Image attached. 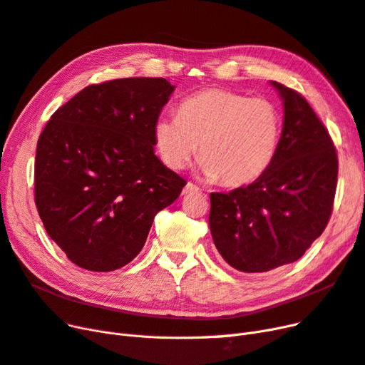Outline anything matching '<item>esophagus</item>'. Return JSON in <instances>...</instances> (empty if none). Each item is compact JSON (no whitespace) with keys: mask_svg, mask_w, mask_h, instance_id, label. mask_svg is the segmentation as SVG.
<instances>
[{"mask_svg":"<svg viewBox=\"0 0 365 365\" xmlns=\"http://www.w3.org/2000/svg\"><path fill=\"white\" fill-rule=\"evenodd\" d=\"M198 192H201V191H200V187H198L197 185H194V183H186L185 187H183V191H182V195L198 194Z\"/></svg>","mask_w":365,"mask_h":365,"instance_id":"1","label":"esophagus"}]
</instances>
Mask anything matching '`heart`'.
<instances>
[{"mask_svg":"<svg viewBox=\"0 0 365 365\" xmlns=\"http://www.w3.org/2000/svg\"><path fill=\"white\" fill-rule=\"evenodd\" d=\"M279 132L281 118L272 102L206 88L185 98L178 117H159L153 137L168 168L183 170L198 145V170L206 180L221 178L228 186H240L271 167Z\"/></svg>","mask_w":365,"mask_h":365,"instance_id":"heart-1","label":"heart"}]
</instances>
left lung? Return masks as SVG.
<instances>
[{"label":"left lung","instance_id":"8db88e82","mask_svg":"<svg viewBox=\"0 0 365 365\" xmlns=\"http://www.w3.org/2000/svg\"><path fill=\"white\" fill-rule=\"evenodd\" d=\"M282 101L277 153L248 186L210 194L209 225L221 257L240 272H269L301 259L329 221L339 160L328 130L294 90Z\"/></svg>","mask_w":365,"mask_h":365}]
</instances>
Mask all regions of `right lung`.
Listing matches in <instances>:
<instances>
[{
  "mask_svg": "<svg viewBox=\"0 0 365 365\" xmlns=\"http://www.w3.org/2000/svg\"><path fill=\"white\" fill-rule=\"evenodd\" d=\"M164 78L88 86L53 113L37 141L36 206L76 266L111 272L143 250L155 215L186 182L155 155L153 128L174 91Z\"/></svg>",
  "mask_w": 365,
  "mask_h": 365,
  "instance_id": "right-lung-1",
  "label": "right lung"
}]
</instances>
